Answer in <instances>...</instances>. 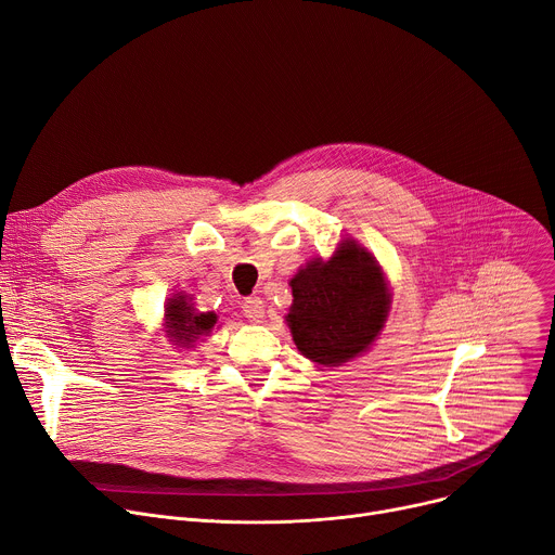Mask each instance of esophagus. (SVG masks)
<instances>
[{
  "label": "esophagus",
  "instance_id": "34e87169",
  "mask_svg": "<svg viewBox=\"0 0 555 555\" xmlns=\"http://www.w3.org/2000/svg\"><path fill=\"white\" fill-rule=\"evenodd\" d=\"M242 313L250 320V322H262L264 318V302L260 297H246L242 302Z\"/></svg>",
  "mask_w": 555,
  "mask_h": 555
}]
</instances>
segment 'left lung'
Here are the masks:
<instances>
[{
    "label": "left lung",
    "instance_id": "1",
    "mask_svg": "<svg viewBox=\"0 0 555 555\" xmlns=\"http://www.w3.org/2000/svg\"><path fill=\"white\" fill-rule=\"evenodd\" d=\"M286 315L295 347L318 364H343L369 349L385 326L389 288L379 267L356 242H343L328 262L315 260L291 280Z\"/></svg>",
    "mask_w": 555,
    "mask_h": 555
}]
</instances>
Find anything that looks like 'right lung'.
<instances>
[{
	"label": "right lung",
	"instance_id": "1",
	"mask_svg": "<svg viewBox=\"0 0 555 555\" xmlns=\"http://www.w3.org/2000/svg\"><path fill=\"white\" fill-rule=\"evenodd\" d=\"M166 324L170 335L176 337L180 345H191L199 335H206L218 322L216 313H197L189 302L186 295H176L173 300L166 305Z\"/></svg>",
	"mask_w": 555,
	"mask_h": 555
}]
</instances>
